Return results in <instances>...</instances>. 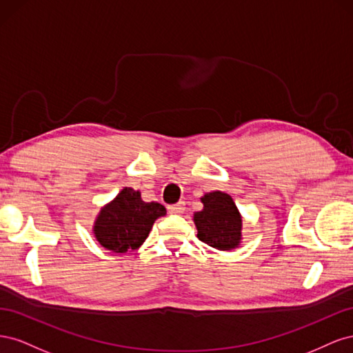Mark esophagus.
<instances>
[{"label": "esophagus", "instance_id": "obj_1", "mask_svg": "<svg viewBox=\"0 0 353 353\" xmlns=\"http://www.w3.org/2000/svg\"><path fill=\"white\" fill-rule=\"evenodd\" d=\"M168 210H169V213H172V215H183L185 210V205L183 201H179V203H176V205L169 206Z\"/></svg>", "mask_w": 353, "mask_h": 353}]
</instances>
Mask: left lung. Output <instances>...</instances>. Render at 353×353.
I'll return each mask as SVG.
<instances>
[{
	"label": "left lung",
	"instance_id": "1",
	"mask_svg": "<svg viewBox=\"0 0 353 353\" xmlns=\"http://www.w3.org/2000/svg\"><path fill=\"white\" fill-rule=\"evenodd\" d=\"M200 200L203 209L193 215L199 240L218 250L239 248L243 218L232 197L222 191H210Z\"/></svg>",
	"mask_w": 353,
	"mask_h": 353
}]
</instances>
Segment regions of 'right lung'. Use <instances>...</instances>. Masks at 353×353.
<instances>
[{"label": "right lung", "instance_id": "right-lung-1", "mask_svg": "<svg viewBox=\"0 0 353 353\" xmlns=\"http://www.w3.org/2000/svg\"><path fill=\"white\" fill-rule=\"evenodd\" d=\"M166 209L156 201L147 203L141 193L125 187L94 221L92 234L104 249L114 253L137 250L150 234L157 218L165 216Z\"/></svg>", "mask_w": 353, "mask_h": 353}]
</instances>
